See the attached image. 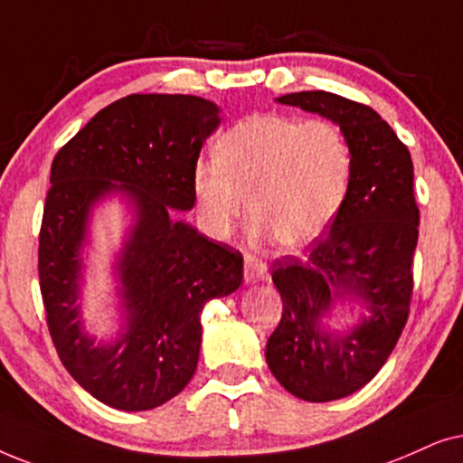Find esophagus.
<instances>
[{"label": "esophagus", "instance_id": "esophagus-1", "mask_svg": "<svg viewBox=\"0 0 463 463\" xmlns=\"http://www.w3.org/2000/svg\"><path fill=\"white\" fill-rule=\"evenodd\" d=\"M243 277L248 283H256L260 279H267L269 277V270H267V264L256 260V258H245V267H243Z\"/></svg>", "mask_w": 463, "mask_h": 463}]
</instances>
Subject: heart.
I'll list each match as a JSON object with an SVG mask.
<instances>
[{
  "label": "heart",
  "mask_w": 463,
  "mask_h": 463,
  "mask_svg": "<svg viewBox=\"0 0 463 463\" xmlns=\"http://www.w3.org/2000/svg\"><path fill=\"white\" fill-rule=\"evenodd\" d=\"M213 152L215 160L194 165L193 196L199 224L215 241L231 237L250 209L254 241L275 237L283 248H303L322 235L347 193L349 144L330 120L254 114L222 133Z\"/></svg>",
  "instance_id": "heart-1"
}]
</instances>
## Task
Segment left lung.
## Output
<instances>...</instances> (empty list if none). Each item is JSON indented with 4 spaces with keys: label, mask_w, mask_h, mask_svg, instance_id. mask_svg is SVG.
Returning a JSON list of instances; mask_svg holds the SVG:
<instances>
[{
    "label": "left lung",
    "mask_w": 463,
    "mask_h": 463,
    "mask_svg": "<svg viewBox=\"0 0 463 463\" xmlns=\"http://www.w3.org/2000/svg\"><path fill=\"white\" fill-rule=\"evenodd\" d=\"M341 127L351 152L347 194L309 256L273 264L281 322L267 341L275 379L307 402H330L364 387L396 347L409 319L419 209L411 152L373 108L335 92L277 99ZM336 299L365 316L349 333L324 325Z\"/></svg>",
    "instance_id": "1"
}]
</instances>
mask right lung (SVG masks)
<instances>
[{"mask_svg":"<svg viewBox=\"0 0 463 463\" xmlns=\"http://www.w3.org/2000/svg\"><path fill=\"white\" fill-rule=\"evenodd\" d=\"M220 108L194 95H128L109 103L57 152L40 228V289L67 373L99 402L150 411L177 396L199 364L201 311L243 281L241 251L174 218L194 207L193 169ZM118 192L134 226L115 265L126 324L94 345L79 311L90 209Z\"/></svg>","mask_w":463,"mask_h":463,"instance_id":"right-lung-1","label":"right lung"}]
</instances>
